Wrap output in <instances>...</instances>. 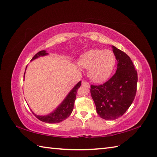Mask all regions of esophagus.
I'll return each mask as SVG.
<instances>
[{
    "label": "esophagus",
    "instance_id": "34e87169",
    "mask_svg": "<svg viewBox=\"0 0 157 157\" xmlns=\"http://www.w3.org/2000/svg\"><path fill=\"white\" fill-rule=\"evenodd\" d=\"M82 86H85V87H87V88H90V84L87 82H82Z\"/></svg>",
    "mask_w": 157,
    "mask_h": 157
}]
</instances>
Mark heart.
Instances as JSON below:
<instances>
[{"label": "heart", "instance_id": "b5f03b06", "mask_svg": "<svg viewBox=\"0 0 157 157\" xmlns=\"http://www.w3.org/2000/svg\"><path fill=\"white\" fill-rule=\"evenodd\" d=\"M78 64L88 69L89 78L93 82L100 83L111 75L115 67L116 57L109 50L92 49L80 56Z\"/></svg>", "mask_w": 157, "mask_h": 157}]
</instances>
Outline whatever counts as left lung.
I'll return each mask as SVG.
<instances>
[{"mask_svg": "<svg viewBox=\"0 0 157 157\" xmlns=\"http://www.w3.org/2000/svg\"><path fill=\"white\" fill-rule=\"evenodd\" d=\"M117 61V69L105 84L91 86L90 93L96 112L106 120L121 117L132 104L136 94L138 73L129 56L112 46Z\"/></svg>", "mask_w": 157, "mask_h": 157, "instance_id": "obj_1", "label": "left lung"}]
</instances>
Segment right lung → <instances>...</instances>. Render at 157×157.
I'll use <instances>...</instances> for the list:
<instances>
[{
	"mask_svg": "<svg viewBox=\"0 0 157 157\" xmlns=\"http://www.w3.org/2000/svg\"><path fill=\"white\" fill-rule=\"evenodd\" d=\"M47 55L48 53L46 52V51H40L34 56V57L32 59L31 61H34L36 59H38L40 56H44ZM26 68H27V67H26ZM25 73V71L24 73V75H23V78H24ZM81 83V81L79 82L72 88L71 90L69 92V94L67 95L65 99L63 100V102L58 106V107H56L55 111H53L52 113H49V114L46 115H38L32 112L33 114L36 117V118L40 120L41 121L48 123H57L64 121L65 119H66L71 115V113L73 111V106H74V102L75 101L77 90L80 87Z\"/></svg>",
	"mask_w": 157,
	"mask_h": 157,
	"instance_id": "1",
	"label": "right lung"
}]
</instances>
